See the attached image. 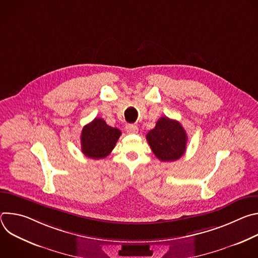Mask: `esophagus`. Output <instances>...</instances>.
<instances>
[{
  "instance_id": "1",
  "label": "esophagus",
  "mask_w": 258,
  "mask_h": 258,
  "mask_svg": "<svg viewBox=\"0 0 258 258\" xmlns=\"http://www.w3.org/2000/svg\"><path fill=\"white\" fill-rule=\"evenodd\" d=\"M126 132L128 134H137L138 133V126L136 124H128V125H126Z\"/></svg>"
}]
</instances>
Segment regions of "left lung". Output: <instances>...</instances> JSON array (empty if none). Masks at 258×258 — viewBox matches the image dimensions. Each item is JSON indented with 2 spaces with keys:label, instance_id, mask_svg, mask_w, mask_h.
<instances>
[{
  "label": "left lung",
  "instance_id": "8db88e82",
  "mask_svg": "<svg viewBox=\"0 0 258 258\" xmlns=\"http://www.w3.org/2000/svg\"><path fill=\"white\" fill-rule=\"evenodd\" d=\"M146 139L159 160L174 161L185 153L188 137L178 121L163 116L148 132Z\"/></svg>",
  "mask_w": 258,
  "mask_h": 258
}]
</instances>
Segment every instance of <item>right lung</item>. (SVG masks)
<instances>
[{"mask_svg":"<svg viewBox=\"0 0 258 258\" xmlns=\"http://www.w3.org/2000/svg\"><path fill=\"white\" fill-rule=\"evenodd\" d=\"M120 135L118 128L108 125L104 119L97 117L82 131V151L89 158H105L113 150Z\"/></svg>","mask_w":258,"mask_h":258,"instance_id":"1","label":"right lung"}]
</instances>
